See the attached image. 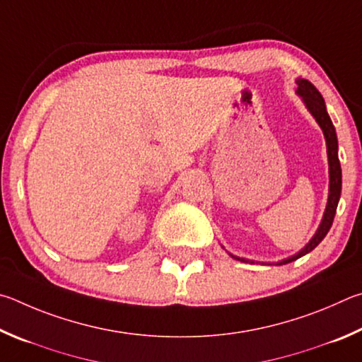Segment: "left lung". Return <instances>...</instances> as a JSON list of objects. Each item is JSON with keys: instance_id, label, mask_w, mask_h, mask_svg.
<instances>
[{"instance_id": "left-lung-1", "label": "left lung", "mask_w": 362, "mask_h": 362, "mask_svg": "<svg viewBox=\"0 0 362 362\" xmlns=\"http://www.w3.org/2000/svg\"><path fill=\"white\" fill-rule=\"evenodd\" d=\"M297 84V90L296 93L302 98L303 105H305L310 114L315 117L316 122L321 127L322 135H325L326 139V148H327V163H329V195H327V204H326V210L325 214H322V219L320 223V227L316 229L315 235L312 240L303 246V248L296 252L294 256H289L286 259H281V261L275 262V265H283V264H289L299 259L302 256L308 255L310 251H313L316 246H318L322 238L327 235L329 229H331L332 221L335 216V211H337V205L340 200V194H341V168H340V160H339V141H337V133H335V127L332 124L331 117H329L327 110H326V103L322 95L318 92L312 82L307 79L299 78L296 81ZM229 256L237 259V261L242 262H251L255 264V261H248V259L233 256L229 252Z\"/></svg>"}]
</instances>
